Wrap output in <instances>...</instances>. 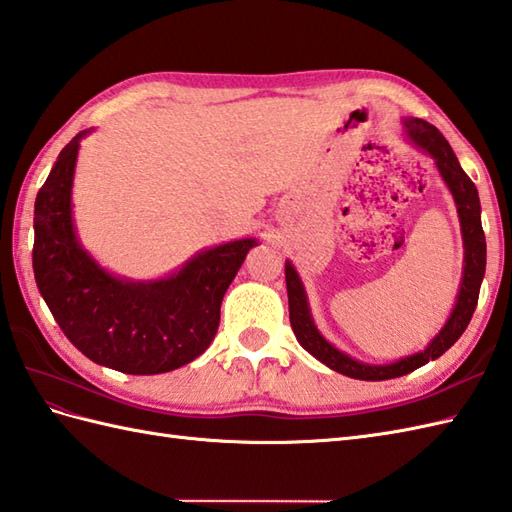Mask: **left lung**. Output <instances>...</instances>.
Masks as SVG:
<instances>
[{
  "mask_svg": "<svg viewBox=\"0 0 512 512\" xmlns=\"http://www.w3.org/2000/svg\"><path fill=\"white\" fill-rule=\"evenodd\" d=\"M403 133L414 148L430 154L436 163V170L441 174L445 185L449 187L451 196L456 202L458 220H460V233H462V246H465V266H462V281L456 296V305L451 310L447 323L443 329L430 340V344L419 353L406 355L397 362L390 364H366L351 358L344 351L336 349L334 344L325 340L320 334L314 318L310 303H307L305 285L299 277V272L292 266V261H285V285H288V305H290V325L294 329V336L299 340L301 347L312 353L316 360L329 366L331 371L342 373L353 379H364V382H382V379H392L412 373L414 368L427 364L430 360L441 358V355L454 344L462 331L467 329L469 320L475 312L480 296V285L486 270V240L482 231L480 220V196L475 189L471 178L460 168L454 150L447 144V139L441 135V130L432 126L430 122L419 120V117H403Z\"/></svg>",
  "mask_w": 512,
  "mask_h": 512,
  "instance_id": "8db88e82",
  "label": "left lung"
}]
</instances>
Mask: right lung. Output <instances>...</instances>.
<instances>
[{
  "mask_svg": "<svg viewBox=\"0 0 512 512\" xmlns=\"http://www.w3.org/2000/svg\"><path fill=\"white\" fill-rule=\"evenodd\" d=\"M80 133L58 154L34 202L32 268L63 334L95 364L128 375L181 368L209 349L224 292L255 237L196 253L172 275L133 281L104 270L80 244L71 211Z\"/></svg>",
  "mask_w": 512,
  "mask_h": 512,
  "instance_id": "obj_1",
  "label": "right lung"
}]
</instances>
